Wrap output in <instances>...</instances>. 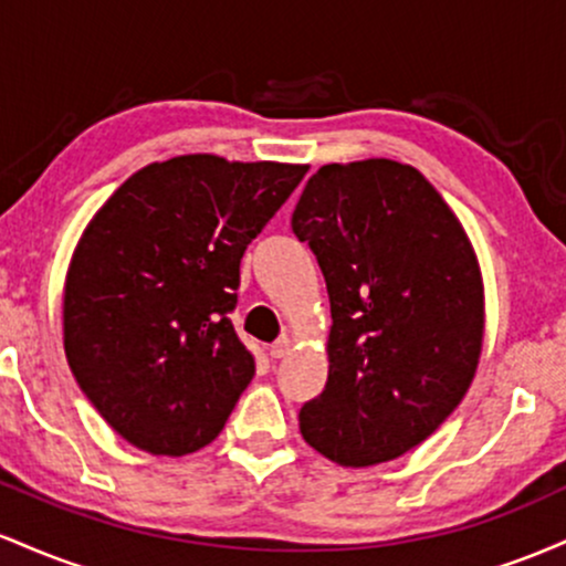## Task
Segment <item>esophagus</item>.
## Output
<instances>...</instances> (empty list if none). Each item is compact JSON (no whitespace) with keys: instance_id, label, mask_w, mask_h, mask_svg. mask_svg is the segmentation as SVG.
<instances>
[{"instance_id":"1","label":"esophagus","mask_w":566,"mask_h":566,"mask_svg":"<svg viewBox=\"0 0 566 566\" xmlns=\"http://www.w3.org/2000/svg\"><path fill=\"white\" fill-rule=\"evenodd\" d=\"M292 350V340L287 335L284 337H279L276 343H271V348H269V354H271V359H284V356H287Z\"/></svg>"}]
</instances>
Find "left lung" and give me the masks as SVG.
<instances>
[{"label":"left lung","instance_id":"left-lung-1","mask_svg":"<svg viewBox=\"0 0 566 566\" xmlns=\"http://www.w3.org/2000/svg\"><path fill=\"white\" fill-rule=\"evenodd\" d=\"M292 231L327 282L329 375L303 439L365 469L418 447L463 401L484 337L476 252L441 193L394 159L324 165Z\"/></svg>","mask_w":566,"mask_h":566}]
</instances>
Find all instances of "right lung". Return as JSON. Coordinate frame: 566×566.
Listing matches in <instances>:
<instances>
[{
	"label": "right lung",
	"instance_id": "right-lung-1",
	"mask_svg": "<svg viewBox=\"0 0 566 566\" xmlns=\"http://www.w3.org/2000/svg\"><path fill=\"white\" fill-rule=\"evenodd\" d=\"M308 165L186 154L127 178L76 244L63 348L101 418L151 454L197 452L255 375L229 314L247 244Z\"/></svg>",
	"mask_w": 566,
	"mask_h": 566
}]
</instances>
